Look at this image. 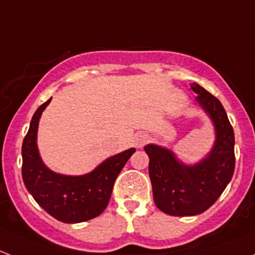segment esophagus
Here are the masks:
<instances>
[{
  "label": "esophagus",
  "instance_id": "1",
  "mask_svg": "<svg viewBox=\"0 0 255 255\" xmlns=\"http://www.w3.org/2000/svg\"><path fill=\"white\" fill-rule=\"evenodd\" d=\"M149 137L145 134V133H138L135 134L134 139H133V143H134L135 148H143L144 144L148 142Z\"/></svg>",
  "mask_w": 255,
  "mask_h": 255
}]
</instances>
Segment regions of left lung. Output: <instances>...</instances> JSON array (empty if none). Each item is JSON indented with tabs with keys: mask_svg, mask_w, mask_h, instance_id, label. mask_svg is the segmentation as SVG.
<instances>
[{
	"mask_svg": "<svg viewBox=\"0 0 255 255\" xmlns=\"http://www.w3.org/2000/svg\"><path fill=\"white\" fill-rule=\"evenodd\" d=\"M191 90L196 104L208 116L215 143L205 158L195 164L180 160L170 149L146 144L149 177L156 207L170 216H196L217 201L235 171V133L222 104L196 82Z\"/></svg>",
	"mask_w": 255,
	"mask_h": 255,
	"instance_id": "1",
	"label": "left lung"
}]
</instances>
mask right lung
I'll use <instances>...</instances> for the list:
<instances>
[{"instance_id": "obj_1", "label": "right lung", "mask_w": 255, "mask_h": 255, "mask_svg": "<svg viewBox=\"0 0 255 255\" xmlns=\"http://www.w3.org/2000/svg\"><path fill=\"white\" fill-rule=\"evenodd\" d=\"M49 99L33 115L22 145V177L28 192L43 210L64 223H80L101 215L113 185L134 148L110 156L84 175H64L49 169L38 149V126Z\"/></svg>"}]
</instances>
